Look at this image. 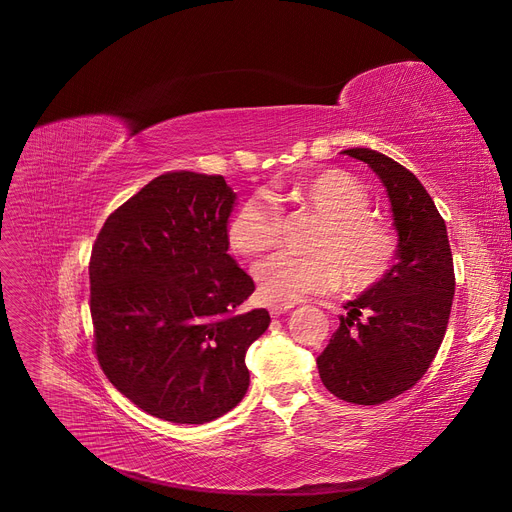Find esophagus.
I'll list each match as a JSON object with an SVG mask.
<instances>
[{
	"label": "esophagus",
	"instance_id": "34e87169",
	"mask_svg": "<svg viewBox=\"0 0 512 512\" xmlns=\"http://www.w3.org/2000/svg\"><path fill=\"white\" fill-rule=\"evenodd\" d=\"M289 308H294V302H287V304H279V302H273V304H269V312H271L273 316H279V314L287 312Z\"/></svg>",
	"mask_w": 512,
	"mask_h": 512
}]
</instances>
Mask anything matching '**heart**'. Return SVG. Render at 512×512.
<instances>
[{
    "mask_svg": "<svg viewBox=\"0 0 512 512\" xmlns=\"http://www.w3.org/2000/svg\"><path fill=\"white\" fill-rule=\"evenodd\" d=\"M275 198L310 210L323 223L308 243L312 254H273L256 264L254 277L264 300L287 304L306 294H325L337 285L348 294H362L394 269L398 239L387 225L369 216V191L350 173L323 170L291 181ZM279 229V212L262 198H250L229 218L227 239L235 252L256 256L275 246Z\"/></svg>",
    "mask_w": 512,
    "mask_h": 512,
    "instance_id": "1",
    "label": "heart"
}]
</instances>
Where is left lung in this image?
<instances>
[{"label":"left lung","mask_w":512,"mask_h":512,"mask_svg":"<svg viewBox=\"0 0 512 512\" xmlns=\"http://www.w3.org/2000/svg\"><path fill=\"white\" fill-rule=\"evenodd\" d=\"M342 154L369 164L381 179L398 256L379 285L344 304L346 314L316 367L333 396L373 406L415 385L440 350L454 298V264L444 218L408 168L371 148Z\"/></svg>","instance_id":"obj_1"}]
</instances>
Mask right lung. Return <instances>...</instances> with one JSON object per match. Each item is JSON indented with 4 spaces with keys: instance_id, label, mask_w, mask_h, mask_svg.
Segmentation results:
<instances>
[{
    "instance_id": "right-lung-1",
    "label": "right lung",
    "mask_w": 512,
    "mask_h": 512,
    "mask_svg": "<svg viewBox=\"0 0 512 512\" xmlns=\"http://www.w3.org/2000/svg\"><path fill=\"white\" fill-rule=\"evenodd\" d=\"M235 202L225 177L175 170L112 212L95 239V354L152 417L202 425L248 392L246 352L271 316L237 310L256 287L227 254Z\"/></svg>"
}]
</instances>
